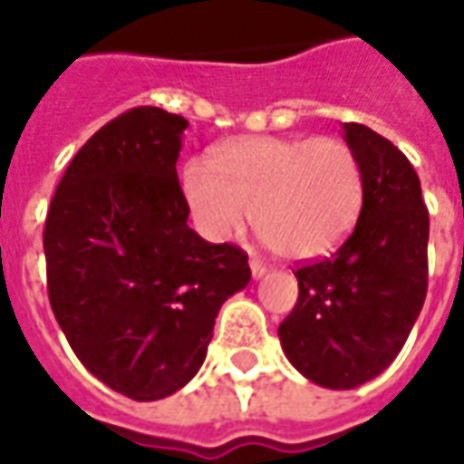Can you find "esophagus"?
<instances>
[{
    "mask_svg": "<svg viewBox=\"0 0 464 464\" xmlns=\"http://www.w3.org/2000/svg\"><path fill=\"white\" fill-rule=\"evenodd\" d=\"M251 276L258 281V278H263L266 276V266H263L258 258H251Z\"/></svg>",
    "mask_w": 464,
    "mask_h": 464,
    "instance_id": "esophagus-1",
    "label": "esophagus"
}]
</instances>
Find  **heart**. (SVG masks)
<instances>
[{
	"label": "heart",
	"mask_w": 464,
	"mask_h": 464,
	"mask_svg": "<svg viewBox=\"0 0 464 464\" xmlns=\"http://www.w3.org/2000/svg\"><path fill=\"white\" fill-rule=\"evenodd\" d=\"M181 193L208 241L253 226L291 261H318L345 243L362 211L365 171L338 136H253L223 143L213 163L191 159Z\"/></svg>",
	"instance_id": "1"
}]
</instances>
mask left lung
<instances>
[{
  "instance_id": "left-lung-1",
  "label": "left lung",
  "mask_w": 464,
  "mask_h": 464,
  "mask_svg": "<svg viewBox=\"0 0 464 464\" xmlns=\"http://www.w3.org/2000/svg\"><path fill=\"white\" fill-rule=\"evenodd\" d=\"M343 139L365 171L355 228L331 258L295 271L298 303L281 323L283 353L303 378L353 390L395 360L428 293L430 216L398 146L362 123Z\"/></svg>"
}]
</instances>
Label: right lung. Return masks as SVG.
I'll list each match as a JSON object with an SVG mask.
<instances>
[{
  "label": "right lung",
  "instance_id": "obj_1",
  "mask_svg": "<svg viewBox=\"0 0 464 464\" xmlns=\"http://www.w3.org/2000/svg\"><path fill=\"white\" fill-rule=\"evenodd\" d=\"M188 121L139 106L66 166L46 213L49 303L84 368L126 398L173 395L198 372L248 256L188 228L176 161Z\"/></svg>",
  "mask_w": 464,
  "mask_h": 464
}]
</instances>
